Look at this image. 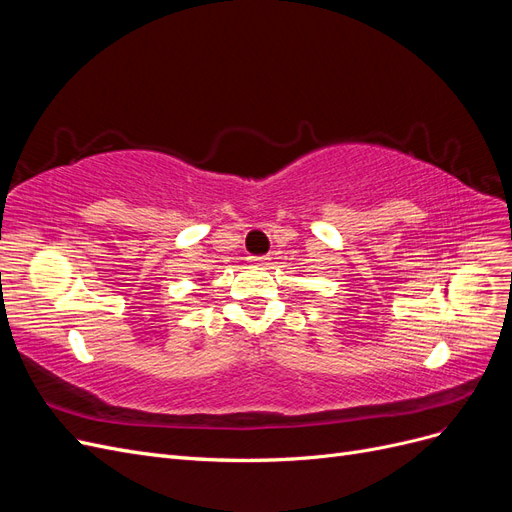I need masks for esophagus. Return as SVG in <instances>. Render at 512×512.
Listing matches in <instances>:
<instances>
[{"label": "esophagus", "instance_id": "34e87169", "mask_svg": "<svg viewBox=\"0 0 512 512\" xmlns=\"http://www.w3.org/2000/svg\"><path fill=\"white\" fill-rule=\"evenodd\" d=\"M250 262L254 267H267L269 265V258L267 256H250Z\"/></svg>", "mask_w": 512, "mask_h": 512}]
</instances>
